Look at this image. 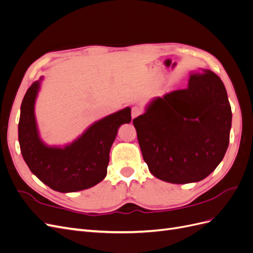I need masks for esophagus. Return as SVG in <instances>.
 Returning a JSON list of instances; mask_svg holds the SVG:
<instances>
[{
    "instance_id": "obj_1",
    "label": "esophagus",
    "mask_w": 253,
    "mask_h": 253,
    "mask_svg": "<svg viewBox=\"0 0 253 253\" xmlns=\"http://www.w3.org/2000/svg\"><path fill=\"white\" fill-rule=\"evenodd\" d=\"M142 113V110L141 108H139V106H133L132 108V118H136L137 116H139V115Z\"/></svg>"
}]
</instances>
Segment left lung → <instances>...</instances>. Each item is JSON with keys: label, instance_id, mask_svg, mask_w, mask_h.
<instances>
[{"label": "left lung", "instance_id": "left-lung-1", "mask_svg": "<svg viewBox=\"0 0 253 253\" xmlns=\"http://www.w3.org/2000/svg\"><path fill=\"white\" fill-rule=\"evenodd\" d=\"M232 121L227 90L209 70L191 72L188 87L155 97L133 120L150 172L171 183L203 180L223 160Z\"/></svg>", "mask_w": 253, "mask_h": 253}]
</instances>
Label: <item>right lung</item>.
<instances>
[{"mask_svg": "<svg viewBox=\"0 0 253 253\" xmlns=\"http://www.w3.org/2000/svg\"><path fill=\"white\" fill-rule=\"evenodd\" d=\"M43 77L35 81L23 98L19 142L29 170L43 183L61 193L96 186L108 173L110 150L121 125L131 122V109L113 113L90 125L64 147L48 145L40 137L35 104Z\"/></svg>", "mask_w": 253, "mask_h": 253, "instance_id": "add662e5", "label": "right lung"}]
</instances>
